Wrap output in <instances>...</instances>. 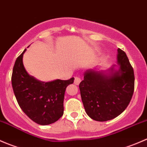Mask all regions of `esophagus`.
<instances>
[{
	"mask_svg": "<svg viewBox=\"0 0 147 147\" xmlns=\"http://www.w3.org/2000/svg\"><path fill=\"white\" fill-rule=\"evenodd\" d=\"M81 81V78L79 76H76L75 79H74V84L76 85H79Z\"/></svg>",
	"mask_w": 147,
	"mask_h": 147,
	"instance_id": "1",
	"label": "esophagus"
}]
</instances>
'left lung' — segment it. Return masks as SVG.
<instances>
[{"label":"left lung","mask_w":147,"mask_h":147,"mask_svg":"<svg viewBox=\"0 0 147 147\" xmlns=\"http://www.w3.org/2000/svg\"><path fill=\"white\" fill-rule=\"evenodd\" d=\"M118 71L110 74L89 70L79 84L83 104L88 115L99 122L119 115L129 104L134 90V70L126 54L117 49Z\"/></svg>","instance_id":"left-lung-1"}]
</instances>
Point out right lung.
I'll use <instances>...</instances> for the list:
<instances>
[{
	"label": "right lung",
	"mask_w": 147,
	"mask_h": 147,
	"mask_svg": "<svg viewBox=\"0 0 147 147\" xmlns=\"http://www.w3.org/2000/svg\"><path fill=\"white\" fill-rule=\"evenodd\" d=\"M26 49L16 59L12 74V86L18 103L36 123H54L63 115L65 90L73 84L74 78L47 83L37 81L30 76L24 67L22 57Z\"/></svg>",
	"instance_id": "add662e5"
}]
</instances>
